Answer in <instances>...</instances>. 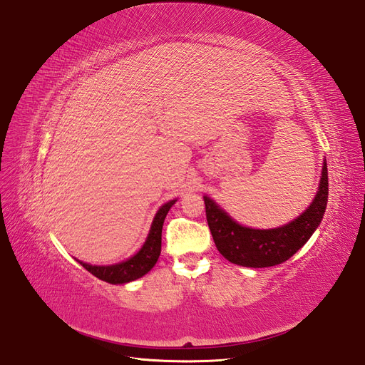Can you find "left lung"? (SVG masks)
Masks as SVG:
<instances>
[{
  "mask_svg": "<svg viewBox=\"0 0 365 365\" xmlns=\"http://www.w3.org/2000/svg\"><path fill=\"white\" fill-rule=\"evenodd\" d=\"M329 200V173L324 161L319 187L311 205L287 225L255 229L240 225L210 197H204L205 216L220 255L245 267H267L289 260L319 226Z\"/></svg>",
  "mask_w": 365,
  "mask_h": 365,
  "instance_id": "left-lung-1",
  "label": "left lung"
}]
</instances>
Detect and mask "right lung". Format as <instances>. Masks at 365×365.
<instances>
[{
	"label": "right lung",
	"mask_w": 365,
	"mask_h": 365,
	"mask_svg": "<svg viewBox=\"0 0 365 365\" xmlns=\"http://www.w3.org/2000/svg\"><path fill=\"white\" fill-rule=\"evenodd\" d=\"M178 200H171L160 207L157 212L155 217L152 220L149 234L140 247V250L128 257L127 260H123L120 263L115 264H90L86 262H81L76 259L81 266H84L86 269L93 274L94 277H98L102 281H106L109 284H125L130 281H134L138 278H142L146 275L153 266H155L160 255H161V232H163V225L165 220V216L168 213V210L173 207Z\"/></svg>",
	"instance_id": "1"
}]
</instances>
